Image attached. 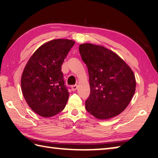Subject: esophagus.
<instances>
[{
	"mask_svg": "<svg viewBox=\"0 0 158 158\" xmlns=\"http://www.w3.org/2000/svg\"><path fill=\"white\" fill-rule=\"evenodd\" d=\"M77 88H78L77 85H72V86H71V89H72V90H73V91L76 90L77 89Z\"/></svg>",
	"mask_w": 158,
	"mask_h": 158,
	"instance_id": "obj_1",
	"label": "esophagus"
}]
</instances>
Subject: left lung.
I'll return each mask as SVG.
<instances>
[{"label":"left lung","mask_w":158,"mask_h":158,"mask_svg":"<svg viewBox=\"0 0 158 158\" xmlns=\"http://www.w3.org/2000/svg\"><path fill=\"white\" fill-rule=\"evenodd\" d=\"M89 74L90 93L85 109L98 119L117 116L129 105L135 92V74L116 53L99 45H79Z\"/></svg>","instance_id":"left-lung-1"}]
</instances>
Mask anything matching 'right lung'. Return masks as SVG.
Segmentation results:
<instances>
[{
	"label": "right lung",
	"mask_w": 158,
	"mask_h": 158,
	"mask_svg": "<svg viewBox=\"0 0 158 158\" xmlns=\"http://www.w3.org/2000/svg\"><path fill=\"white\" fill-rule=\"evenodd\" d=\"M75 42L57 39L40 47L28 60L21 79V90L32 110L42 117L63 111L69 98L61 66Z\"/></svg>",
	"instance_id": "right-lung-1"
}]
</instances>
